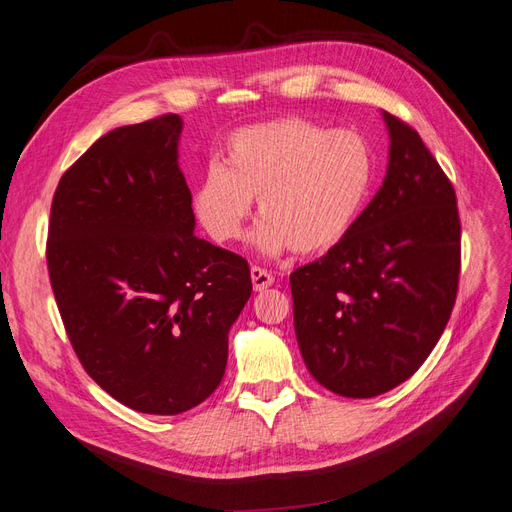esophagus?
<instances>
[{
    "instance_id": "esophagus-1",
    "label": "esophagus",
    "mask_w": 512,
    "mask_h": 512,
    "mask_svg": "<svg viewBox=\"0 0 512 512\" xmlns=\"http://www.w3.org/2000/svg\"><path fill=\"white\" fill-rule=\"evenodd\" d=\"M250 277H252V285H254L256 292H264L273 285V275L269 271L260 269V267H252Z\"/></svg>"
}]
</instances>
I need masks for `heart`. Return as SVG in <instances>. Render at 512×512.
<instances>
[{"instance_id":"obj_1","label":"heart","mask_w":512,"mask_h":512,"mask_svg":"<svg viewBox=\"0 0 512 512\" xmlns=\"http://www.w3.org/2000/svg\"><path fill=\"white\" fill-rule=\"evenodd\" d=\"M374 168L357 132H330L298 117L264 121L229 136L222 166L214 163L199 180L193 212L212 241L229 243L258 199L262 220L252 245L260 254H325L355 227Z\"/></svg>"}]
</instances>
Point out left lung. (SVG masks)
<instances>
[{
    "mask_svg": "<svg viewBox=\"0 0 512 512\" xmlns=\"http://www.w3.org/2000/svg\"><path fill=\"white\" fill-rule=\"evenodd\" d=\"M382 187L336 248L290 275L306 370L342 397L370 399L410 378L452 315L460 220L452 182L403 121L382 111Z\"/></svg>",
    "mask_w": 512,
    "mask_h": 512,
    "instance_id": "obj_1",
    "label": "left lung"
}]
</instances>
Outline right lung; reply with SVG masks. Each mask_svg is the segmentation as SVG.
<instances>
[{"instance_id": "1", "label": "right lung", "mask_w": 512, "mask_h": 512, "mask_svg": "<svg viewBox=\"0 0 512 512\" xmlns=\"http://www.w3.org/2000/svg\"><path fill=\"white\" fill-rule=\"evenodd\" d=\"M180 134L170 113L100 136L58 182L46 250L84 370L119 403L157 416L216 391L252 294L248 262L195 235Z\"/></svg>"}]
</instances>
